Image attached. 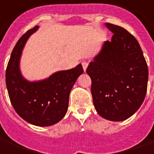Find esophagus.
I'll use <instances>...</instances> for the list:
<instances>
[{"label": "esophagus", "mask_w": 154, "mask_h": 154, "mask_svg": "<svg viewBox=\"0 0 154 154\" xmlns=\"http://www.w3.org/2000/svg\"><path fill=\"white\" fill-rule=\"evenodd\" d=\"M82 67H83V70L86 72L87 68V66H88V63H87V61H83L82 63Z\"/></svg>", "instance_id": "34e87169"}]
</instances>
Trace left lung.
Listing matches in <instances>:
<instances>
[{
    "mask_svg": "<svg viewBox=\"0 0 154 154\" xmlns=\"http://www.w3.org/2000/svg\"><path fill=\"white\" fill-rule=\"evenodd\" d=\"M87 69L91 79L94 106L104 119L122 121L135 113L147 92L149 70L138 41L118 25Z\"/></svg>",
    "mask_w": 154,
    "mask_h": 154,
    "instance_id": "1",
    "label": "left lung"
}]
</instances>
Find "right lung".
<instances>
[{"label": "right lung", "mask_w": 154, "mask_h": 154, "mask_svg": "<svg viewBox=\"0 0 154 154\" xmlns=\"http://www.w3.org/2000/svg\"><path fill=\"white\" fill-rule=\"evenodd\" d=\"M38 28L35 26L28 30L15 44L5 72V82L11 102L22 119L34 125L50 126L60 121L67 113L69 94L83 68L78 64L38 82L24 78L20 70L22 50Z\"/></svg>", "instance_id": "add662e5"}]
</instances>
